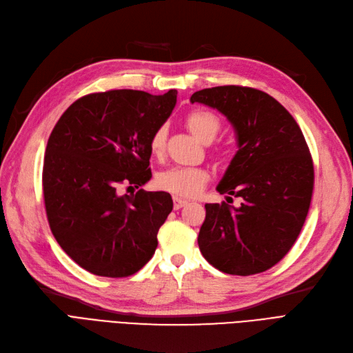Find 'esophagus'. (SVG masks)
Listing matches in <instances>:
<instances>
[{
	"mask_svg": "<svg viewBox=\"0 0 353 353\" xmlns=\"http://www.w3.org/2000/svg\"><path fill=\"white\" fill-rule=\"evenodd\" d=\"M186 205H188V201L180 199L177 196H173V208H174V210H180V208H183Z\"/></svg>",
	"mask_w": 353,
	"mask_h": 353,
	"instance_id": "esophagus-1",
	"label": "esophagus"
}]
</instances>
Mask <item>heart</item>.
Segmentation results:
<instances>
[{
  "label": "heart",
  "instance_id": "heart-1",
  "mask_svg": "<svg viewBox=\"0 0 353 353\" xmlns=\"http://www.w3.org/2000/svg\"><path fill=\"white\" fill-rule=\"evenodd\" d=\"M185 125L189 129V132L199 139L205 145L216 138L221 123L218 116L210 110L196 109L192 110L185 119ZM165 139L167 130L164 126H160L152 134L150 139V150L152 155L160 157L165 150ZM216 159L224 161L227 157L225 154H218ZM210 180V174L203 168H188V167H173L161 172L157 176V186L161 190L173 193L176 196L181 198H192L198 194Z\"/></svg>",
  "mask_w": 353,
  "mask_h": 353
}]
</instances>
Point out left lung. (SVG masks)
I'll return each instance as SVG.
<instances>
[{
    "label": "left lung",
    "mask_w": 353,
    "mask_h": 353,
    "mask_svg": "<svg viewBox=\"0 0 353 353\" xmlns=\"http://www.w3.org/2000/svg\"><path fill=\"white\" fill-rule=\"evenodd\" d=\"M190 103L216 109L236 130L239 151L216 190L243 199L239 208L205 205L201 253L230 275L265 272L291 250L308 214L314 167L305 138L291 113L256 88H205Z\"/></svg>",
    "instance_id": "1"
}]
</instances>
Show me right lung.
<instances>
[{"instance_id":"1","label":"right lung","mask_w":353,"mask_h":353,"mask_svg":"<svg viewBox=\"0 0 353 353\" xmlns=\"http://www.w3.org/2000/svg\"><path fill=\"white\" fill-rule=\"evenodd\" d=\"M177 91L110 90L74 101L48 139L43 198L52 234L97 276L137 273L157 249L173 210L167 192L122 194L151 179L150 139L172 114Z\"/></svg>"}]
</instances>
